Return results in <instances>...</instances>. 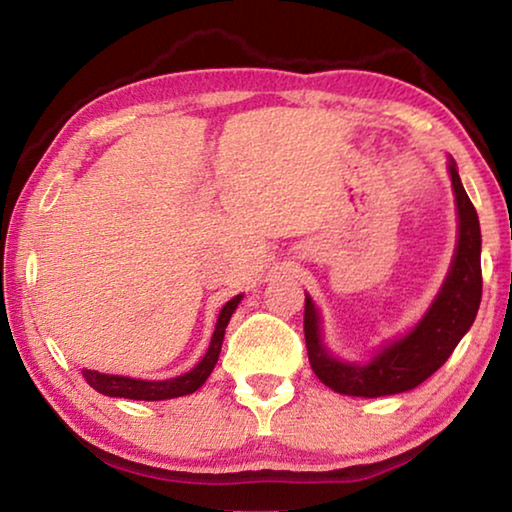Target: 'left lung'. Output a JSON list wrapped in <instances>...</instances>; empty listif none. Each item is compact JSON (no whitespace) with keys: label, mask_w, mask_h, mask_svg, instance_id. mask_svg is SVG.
Listing matches in <instances>:
<instances>
[{"label":"left lung","mask_w":512,"mask_h":512,"mask_svg":"<svg viewBox=\"0 0 512 512\" xmlns=\"http://www.w3.org/2000/svg\"><path fill=\"white\" fill-rule=\"evenodd\" d=\"M456 196L458 241L449 273L427 314L402 339L384 345L368 363L334 359L320 339V316L314 300L305 296V341L311 370L325 386L341 395L384 397L411 391L429 379L454 352L472 327L481 305V228L470 196L449 160Z\"/></svg>","instance_id":"obj_1"}]
</instances>
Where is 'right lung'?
I'll return each mask as SVG.
<instances>
[{
	"mask_svg": "<svg viewBox=\"0 0 512 512\" xmlns=\"http://www.w3.org/2000/svg\"><path fill=\"white\" fill-rule=\"evenodd\" d=\"M244 296H235L228 300L221 309L219 318H216V327L210 341V348H207L205 357L196 363L185 375L173 377V379H162V381H146V379H133V377H121V375H103L99 370H83V377L88 384L103 395L110 397H126V400H171V397H183L198 391L205 384V379L212 375V370L219 361L225 327H228L232 314H235L237 305Z\"/></svg>",
	"mask_w": 512,
	"mask_h": 512,
	"instance_id": "right-lung-1",
	"label": "right lung"
}]
</instances>
